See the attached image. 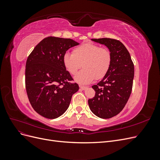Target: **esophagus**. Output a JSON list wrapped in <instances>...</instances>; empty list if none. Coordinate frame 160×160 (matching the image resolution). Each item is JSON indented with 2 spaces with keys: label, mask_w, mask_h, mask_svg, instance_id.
<instances>
[{
  "label": "esophagus",
  "mask_w": 160,
  "mask_h": 160,
  "mask_svg": "<svg viewBox=\"0 0 160 160\" xmlns=\"http://www.w3.org/2000/svg\"><path fill=\"white\" fill-rule=\"evenodd\" d=\"M79 87H80V89H82V90H85V89H88V87H85V86H81V85H80Z\"/></svg>",
  "instance_id": "1"
}]
</instances>
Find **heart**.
I'll list each match as a JSON object with an SVG mask.
<instances>
[{"label": "heart", "mask_w": 160, "mask_h": 160, "mask_svg": "<svg viewBox=\"0 0 160 160\" xmlns=\"http://www.w3.org/2000/svg\"><path fill=\"white\" fill-rule=\"evenodd\" d=\"M66 70L75 75L83 64V69L76 75L75 81L86 85L95 79H103L108 73L112 62V55L108 48L91 42L83 43L75 47L72 53L66 52L62 57Z\"/></svg>", "instance_id": "b5f03b06"}]
</instances>
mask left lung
<instances>
[{"mask_svg":"<svg viewBox=\"0 0 160 160\" xmlns=\"http://www.w3.org/2000/svg\"><path fill=\"white\" fill-rule=\"evenodd\" d=\"M91 40L105 45L112 55L108 73L92 86L95 95L88 100L92 112L100 118L109 119L119 113L128 102L133 87L134 65L122 42L109 38Z\"/></svg>","mask_w":160,"mask_h":160,"instance_id":"8db88e82","label":"left lung"}]
</instances>
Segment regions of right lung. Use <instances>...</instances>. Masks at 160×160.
<instances>
[{
  "instance_id": "1",
  "label": "right lung",
  "mask_w": 160,
  "mask_h": 160,
  "mask_svg": "<svg viewBox=\"0 0 160 160\" xmlns=\"http://www.w3.org/2000/svg\"><path fill=\"white\" fill-rule=\"evenodd\" d=\"M77 42L71 38L48 37L28 57L25 87L28 100L37 113L55 119L68 109L72 95L79 90L62 62L66 51Z\"/></svg>"
}]
</instances>
